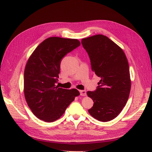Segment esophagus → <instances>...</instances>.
I'll return each mask as SVG.
<instances>
[{
  "label": "esophagus",
  "instance_id": "1",
  "mask_svg": "<svg viewBox=\"0 0 152 152\" xmlns=\"http://www.w3.org/2000/svg\"><path fill=\"white\" fill-rule=\"evenodd\" d=\"M80 95H81V96H86V94H87L86 91H84V90L80 91Z\"/></svg>",
  "mask_w": 152,
  "mask_h": 152
}]
</instances>
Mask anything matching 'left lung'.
<instances>
[{
    "label": "left lung",
    "mask_w": 152,
    "mask_h": 152,
    "mask_svg": "<svg viewBox=\"0 0 152 152\" xmlns=\"http://www.w3.org/2000/svg\"><path fill=\"white\" fill-rule=\"evenodd\" d=\"M88 53L92 70L100 77L94 91H87L93 106L89 114L101 122L114 119L126 105L131 89L128 59L122 49L104 35L82 39Z\"/></svg>",
    "instance_id": "1"
}]
</instances>
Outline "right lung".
Masks as SVG:
<instances>
[{"label":"right lung","instance_id":"1","mask_svg":"<svg viewBox=\"0 0 152 152\" xmlns=\"http://www.w3.org/2000/svg\"><path fill=\"white\" fill-rule=\"evenodd\" d=\"M80 45L76 39L51 37L37 46L28 59L24 73V93L34 115L45 122L59 119L80 95L76 89L56 86L61 59Z\"/></svg>","mask_w":152,"mask_h":152}]
</instances>
